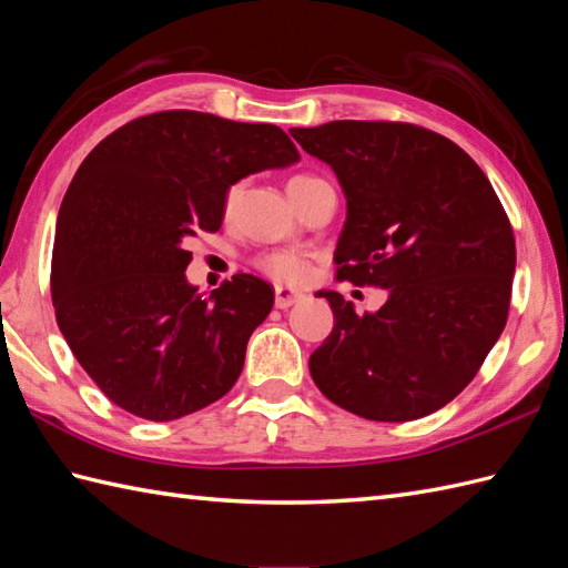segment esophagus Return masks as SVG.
Instances as JSON below:
<instances>
[{
  "mask_svg": "<svg viewBox=\"0 0 568 568\" xmlns=\"http://www.w3.org/2000/svg\"><path fill=\"white\" fill-rule=\"evenodd\" d=\"M301 298H304V294L292 292V288H286V286H276L274 288V304H276V308L294 306V304H298Z\"/></svg>",
  "mask_w": 568,
  "mask_h": 568,
  "instance_id": "34e87169",
  "label": "esophagus"
}]
</instances>
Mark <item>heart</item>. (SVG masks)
<instances>
[{
  "label": "heart",
  "mask_w": 568,
  "mask_h": 568,
  "mask_svg": "<svg viewBox=\"0 0 568 568\" xmlns=\"http://www.w3.org/2000/svg\"><path fill=\"white\" fill-rule=\"evenodd\" d=\"M306 180H313V178H308V174H296V178L288 182V186L306 182ZM233 201H235V189L233 192H229L225 206L231 209ZM255 267L264 276H270V280L280 282V284H301L308 274V257L298 250H274V252H267V255H260L255 260Z\"/></svg>",
  "instance_id": "heart-1"
}]
</instances>
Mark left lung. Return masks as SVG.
Wrapping results in <instances>:
<instances>
[{
	"label": "left lung",
	"instance_id": "obj_1",
	"mask_svg": "<svg viewBox=\"0 0 568 568\" xmlns=\"http://www.w3.org/2000/svg\"><path fill=\"white\" fill-rule=\"evenodd\" d=\"M333 168L347 199L337 280L388 288L357 316L318 292L335 325L313 352V382L367 420L430 415L462 394L508 321L515 237L484 170L449 138L400 121L292 129Z\"/></svg>",
	"mask_w": 568,
	"mask_h": 568
}]
</instances>
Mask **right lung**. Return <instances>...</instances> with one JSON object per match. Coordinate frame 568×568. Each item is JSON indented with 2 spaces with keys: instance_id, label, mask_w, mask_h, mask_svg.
Wrapping results in <instances>:
<instances>
[{
  "instance_id": "1",
  "label": "right lung",
  "mask_w": 568,
  "mask_h": 568,
  "mask_svg": "<svg viewBox=\"0 0 568 568\" xmlns=\"http://www.w3.org/2000/svg\"><path fill=\"white\" fill-rule=\"evenodd\" d=\"M296 160L280 125L186 109L133 119L84 158L60 204L50 294L72 355L119 408L178 420L233 388L274 288L235 274L199 294L186 241L221 229L231 184Z\"/></svg>"
}]
</instances>
